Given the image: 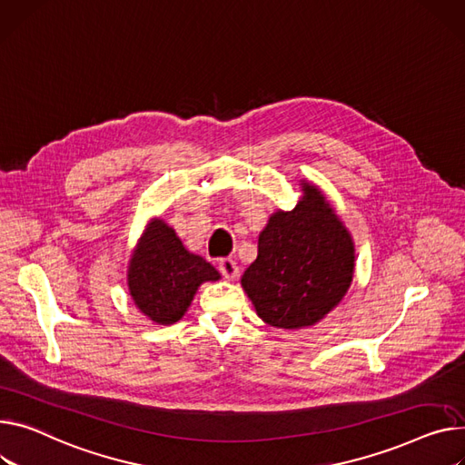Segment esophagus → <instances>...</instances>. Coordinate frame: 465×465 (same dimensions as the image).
Here are the masks:
<instances>
[{"mask_svg": "<svg viewBox=\"0 0 465 465\" xmlns=\"http://www.w3.org/2000/svg\"><path fill=\"white\" fill-rule=\"evenodd\" d=\"M219 269H221V272H223V276L226 278V281H235L237 274H239L237 263H235L233 260H230V258L221 260V262H219Z\"/></svg>", "mask_w": 465, "mask_h": 465, "instance_id": "34e87169", "label": "esophagus"}]
</instances>
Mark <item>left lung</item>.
<instances>
[{
  "label": "left lung",
  "instance_id": "8db88e82",
  "mask_svg": "<svg viewBox=\"0 0 465 465\" xmlns=\"http://www.w3.org/2000/svg\"><path fill=\"white\" fill-rule=\"evenodd\" d=\"M292 211L276 209L260 232L258 258L241 278L256 314L271 327L320 323L353 282L355 242L320 187L299 181Z\"/></svg>",
  "mask_w": 465,
  "mask_h": 465
}]
</instances>
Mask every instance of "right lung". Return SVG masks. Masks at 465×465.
I'll use <instances>...</instances> for the list:
<instances>
[{"mask_svg":"<svg viewBox=\"0 0 465 465\" xmlns=\"http://www.w3.org/2000/svg\"><path fill=\"white\" fill-rule=\"evenodd\" d=\"M221 281L202 256L184 249L161 216L149 221L129 260L127 286L138 311L153 323L179 322L203 282Z\"/></svg>","mask_w":465,"mask_h":465,"instance_id":"right-lung-1","label":"right lung"}]
</instances>
